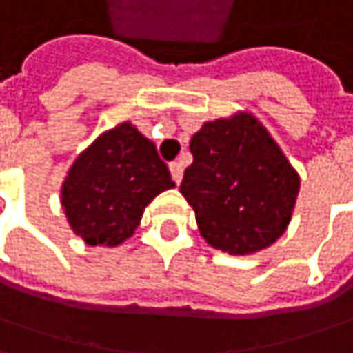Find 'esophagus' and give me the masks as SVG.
I'll list each match as a JSON object with an SVG mask.
<instances>
[{"mask_svg":"<svg viewBox=\"0 0 353 353\" xmlns=\"http://www.w3.org/2000/svg\"><path fill=\"white\" fill-rule=\"evenodd\" d=\"M170 172H172L174 181L179 183V181H181V177H183V165H181L179 161H174V163H170Z\"/></svg>","mask_w":353,"mask_h":353,"instance_id":"obj_1","label":"esophagus"}]
</instances>
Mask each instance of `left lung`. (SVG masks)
I'll use <instances>...</instances> for the list:
<instances>
[{
    "label": "left lung",
    "instance_id": "left-lung-1",
    "mask_svg": "<svg viewBox=\"0 0 353 353\" xmlns=\"http://www.w3.org/2000/svg\"><path fill=\"white\" fill-rule=\"evenodd\" d=\"M179 192L199 234L232 256L254 254L285 232L300 177L254 115L208 121L192 141Z\"/></svg>",
    "mask_w": 353,
    "mask_h": 353
}]
</instances>
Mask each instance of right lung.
Returning a JSON list of instances; mask_svg holds the SVG:
<instances>
[{"label": "right lung", "instance_id": "add662e5", "mask_svg": "<svg viewBox=\"0 0 353 353\" xmlns=\"http://www.w3.org/2000/svg\"><path fill=\"white\" fill-rule=\"evenodd\" d=\"M170 188L174 181L156 145L121 123L73 161L61 203L85 243L112 248L134 234L145 205Z\"/></svg>", "mask_w": 353, "mask_h": 353}]
</instances>
